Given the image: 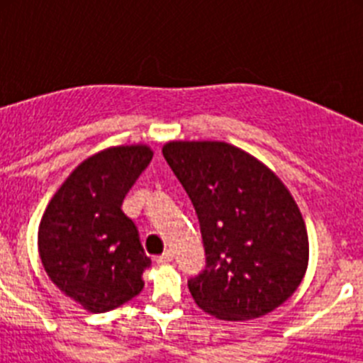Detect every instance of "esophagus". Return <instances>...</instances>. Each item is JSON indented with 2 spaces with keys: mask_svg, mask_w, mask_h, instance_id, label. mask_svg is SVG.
<instances>
[{
  "mask_svg": "<svg viewBox=\"0 0 363 363\" xmlns=\"http://www.w3.org/2000/svg\"><path fill=\"white\" fill-rule=\"evenodd\" d=\"M171 262H172V252L171 251H165L162 256H158V258H156V264H160V265L171 264Z\"/></svg>",
  "mask_w": 363,
  "mask_h": 363,
  "instance_id": "34e87169",
  "label": "esophagus"
}]
</instances>
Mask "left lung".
I'll use <instances>...</instances> for the list:
<instances>
[{
    "label": "left lung",
    "mask_w": 363,
    "mask_h": 363,
    "mask_svg": "<svg viewBox=\"0 0 363 363\" xmlns=\"http://www.w3.org/2000/svg\"><path fill=\"white\" fill-rule=\"evenodd\" d=\"M162 152L200 221L207 265L189 280L198 307L242 322L293 296L306 277L309 238L284 182L225 142H169Z\"/></svg>",
    "instance_id": "1"
}]
</instances>
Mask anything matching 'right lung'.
<instances>
[{"label": "right lung", "instance_id": "right-lung-1", "mask_svg": "<svg viewBox=\"0 0 363 363\" xmlns=\"http://www.w3.org/2000/svg\"><path fill=\"white\" fill-rule=\"evenodd\" d=\"M152 160L143 143L108 147L83 160L40 221L38 251L57 289L91 313H107L143 289L150 258L121 211L125 194Z\"/></svg>", "mask_w": 363, "mask_h": 363}]
</instances>
